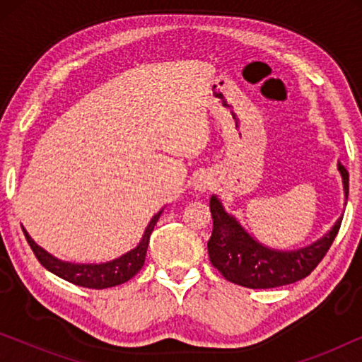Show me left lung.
<instances>
[{"mask_svg":"<svg viewBox=\"0 0 362 362\" xmlns=\"http://www.w3.org/2000/svg\"><path fill=\"white\" fill-rule=\"evenodd\" d=\"M338 171L343 177L344 199L348 201L349 173L341 163H338ZM209 207L214 226L207 242L211 264L226 280L247 288H275L308 276L329 250L343 221L339 217L328 234L313 244L295 250H275L252 237L224 209L217 196L211 197Z\"/></svg>","mask_w":362,"mask_h":362,"instance_id":"left-lung-1","label":"left lung"}]
</instances>
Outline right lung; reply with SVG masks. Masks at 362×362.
<instances>
[{
    "label": "right lung",
    "instance_id": "obj_1",
    "mask_svg": "<svg viewBox=\"0 0 362 362\" xmlns=\"http://www.w3.org/2000/svg\"><path fill=\"white\" fill-rule=\"evenodd\" d=\"M163 209L151 217L150 224L145 229L140 244L135 249L127 252L118 259H113L105 264H72V262H62L56 259V257L49 254L39 247L36 242L31 239V235L28 234V230L23 227L24 237H26L29 247H31L36 259L41 262L44 269L52 272L54 275L61 276L62 280L71 281L74 285L83 286V288H110V286L122 285L133 279L138 272L141 270L143 264H145V257L148 250V244H150V235L153 229H155L158 219H160Z\"/></svg>",
    "mask_w": 362,
    "mask_h": 362
}]
</instances>
